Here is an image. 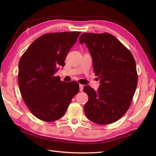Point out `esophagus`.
<instances>
[{"label": "esophagus", "instance_id": "34e87169", "mask_svg": "<svg viewBox=\"0 0 156 156\" xmlns=\"http://www.w3.org/2000/svg\"><path fill=\"white\" fill-rule=\"evenodd\" d=\"M83 87H84V86L83 85V84H80V85H79V89H80V91H83Z\"/></svg>", "mask_w": 156, "mask_h": 156}]
</instances>
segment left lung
<instances>
[{"mask_svg":"<svg viewBox=\"0 0 156 156\" xmlns=\"http://www.w3.org/2000/svg\"><path fill=\"white\" fill-rule=\"evenodd\" d=\"M79 42L88 47L94 73L100 80L97 91L90 86L84 87L89 97L84 107L85 115L98 125L114 122L129 109L135 94L138 83L135 59L110 34L84 33Z\"/></svg>","mask_w":156,"mask_h":156,"instance_id":"8db88e82","label":"left lung"}]
</instances>
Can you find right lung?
<instances>
[{
    "mask_svg": "<svg viewBox=\"0 0 156 156\" xmlns=\"http://www.w3.org/2000/svg\"><path fill=\"white\" fill-rule=\"evenodd\" d=\"M80 31L46 34L34 41L18 63V84L23 100L37 118L52 122L64 115L79 91L76 81L65 83L56 76L64 67L69 51Z\"/></svg>",
    "mask_w": 156,
    "mask_h": 156,
    "instance_id": "right-lung-1",
    "label": "right lung"
}]
</instances>
